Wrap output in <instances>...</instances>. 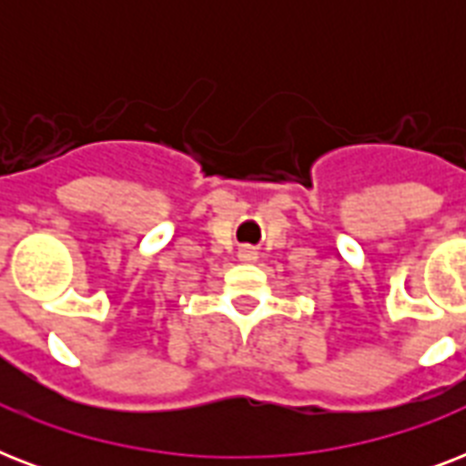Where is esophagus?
Masks as SVG:
<instances>
[{
  "instance_id": "esophagus-1",
  "label": "esophagus",
  "mask_w": 466,
  "mask_h": 466,
  "mask_svg": "<svg viewBox=\"0 0 466 466\" xmlns=\"http://www.w3.org/2000/svg\"><path fill=\"white\" fill-rule=\"evenodd\" d=\"M256 258H258V254H256V248H251V247L239 248V261H244V263H254Z\"/></svg>"
}]
</instances>
